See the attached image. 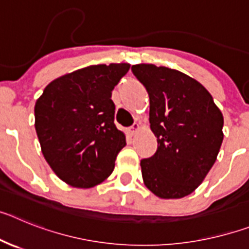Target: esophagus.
<instances>
[{
	"label": "esophagus",
	"mask_w": 249,
	"mask_h": 249,
	"mask_svg": "<svg viewBox=\"0 0 249 249\" xmlns=\"http://www.w3.org/2000/svg\"><path fill=\"white\" fill-rule=\"evenodd\" d=\"M138 131H140V124H138V123H135L133 126L129 127V128L127 129V132H128L129 136H135Z\"/></svg>",
	"instance_id": "1"
}]
</instances>
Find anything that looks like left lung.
Instances as JSON below:
<instances>
[{
    "mask_svg": "<svg viewBox=\"0 0 249 249\" xmlns=\"http://www.w3.org/2000/svg\"><path fill=\"white\" fill-rule=\"evenodd\" d=\"M149 96L157 151L141 160L144 186L160 198H182L203 182L223 141V114L203 86L183 72L132 66Z\"/></svg>",
    "mask_w": 249,
    "mask_h": 249,
    "instance_id": "8db88e82",
    "label": "left lung"
}]
</instances>
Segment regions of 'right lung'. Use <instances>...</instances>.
Instances as JSON below:
<instances>
[{
    "mask_svg": "<svg viewBox=\"0 0 249 249\" xmlns=\"http://www.w3.org/2000/svg\"><path fill=\"white\" fill-rule=\"evenodd\" d=\"M128 63L94 65L47 85L35 105L43 157L63 182L91 188L108 177L126 136L114 124L112 89Z\"/></svg>",
    "mask_w": 249,
    "mask_h": 249,
    "instance_id": "1",
    "label": "right lung"
}]
</instances>
